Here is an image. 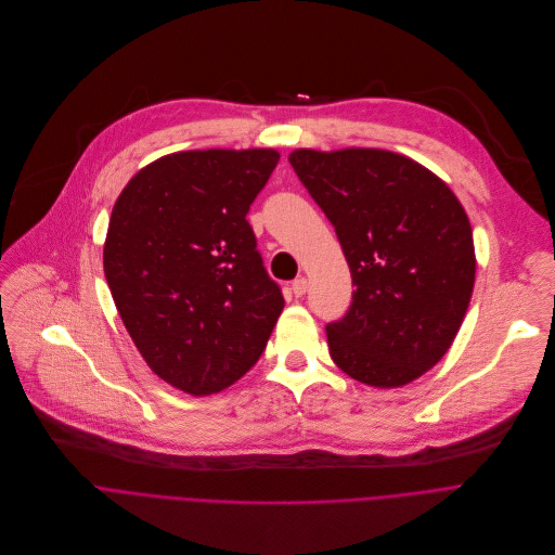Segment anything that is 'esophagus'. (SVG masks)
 Instances as JSON below:
<instances>
[{"label":"esophagus","mask_w":555,"mask_h":555,"mask_svg":"<svg viewBox=\"0 0 555 555\" xmlns=\"http://www.w3.org/2000/svg\"><path fill=\"white\" fill-rule=\"evenodd\" d=\"M291 291H293L295 297L306 295V291H308V280H306V278H297V280L291 284Z\"/></svg>","instance_id":"1"}]
</instances>
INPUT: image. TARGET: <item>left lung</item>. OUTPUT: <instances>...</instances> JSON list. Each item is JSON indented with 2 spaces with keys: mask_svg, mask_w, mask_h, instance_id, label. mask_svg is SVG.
<instances>
[{
  "mask_svg": "<svg viewBox=\"0 0 555 555\" xmlns=\"http://www.w3.org/2000/svg\"><path fill=\"white\" fill-rule=\"evenodd\" d=\"M299 181L335 225L354 295L325 327L350 378L393 389L453 346L475 286V243L455 192L415 159L385 149H295Z\"/></svg>",
  "mask_w": 555,
  "mask_h": 555,
  "instance_id": "8db88e82",
  "label": "left lung"
}]
</instances>
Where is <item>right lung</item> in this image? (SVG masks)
Instances as JSON below:
<instances>
[{
	"instance_id": "1",
	"label": "right lung",
	"mask_w": 555,
	"mask_h": 555,
	"mask_svg": "<svg viewBox=\"0 0 555 555\" xmlns=\"http://www.w3.org/2000/svg\"><path fill=\"white\" fill-rule=\"evenodd\" d=\"M278 162L275 149L170 153L138 170L111 211V297L153 374L190 396L243 378L282 314L245 218Z\"/></svg>"
}]
</instances>
